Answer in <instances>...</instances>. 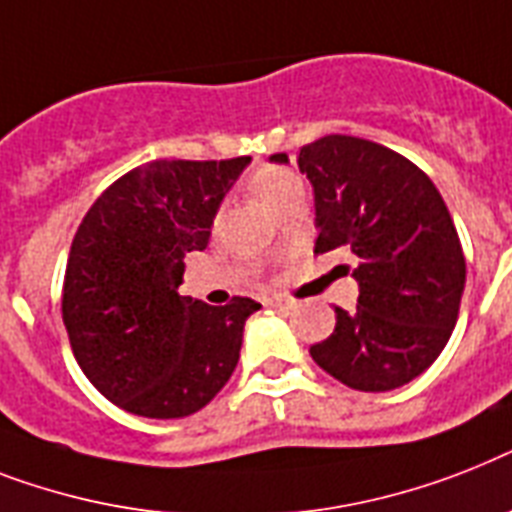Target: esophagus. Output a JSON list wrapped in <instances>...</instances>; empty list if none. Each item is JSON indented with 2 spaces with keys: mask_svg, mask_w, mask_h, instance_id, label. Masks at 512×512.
Masks as SVG:
<instances>
[{
  "mask_svg": "<svg viewBox=\"0 0 512 512\" xmlns=\"http://www.w3.org/2000/svg\"><path fill=\"white\" fill-rule=\"evenodd\" d=\"M272 306H280V309H296L298 301H293V298L285 296V293H275V296H272Z\"/></svg>",
  "mask_w": 512,
  "mask_h": 512,
  "instance_id": "obj_1",
  "label": "esophagus"
}]
</instances>
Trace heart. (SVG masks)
<instances>
[{"instance_id":"b5f03b06","label":"heart","mask_w":512,"mask_h":512,"mask_svg":"<svg viewBox=\"0 0 512 512\" xmlns=\"http://www.w3.org/2000/svg\"><path fill=\"white\" fill-rule=\"evenodd\" d=\"M248 190L275 216L290 200L304 198V182L285 166H261L259 171H253V177L248 179Z\"/></svg>"}]
</instances>
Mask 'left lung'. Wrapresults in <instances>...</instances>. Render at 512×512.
<instances>
[{"instance_id": "obj_1", "label": "left lung", "mask_w": 512, "mask_h": 512, "mask_svg": "<svg viewBox=\"0 0 512 512\" xmlns=\"http://www.w3.org/2000/svg\"><path fill=\"white\" fill-rule=\"evenodd\" d=\"M298 169L314 190V253H354L359 285L357 309L335 306V330L309 354L357 391L410 383L444 351L463 298L465 256L447 203L404 155L346 134L301 147Z\"/></svg>"}]
</instances>
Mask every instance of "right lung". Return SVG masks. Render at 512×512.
Masks as SVG:
<instances>
[{
	"mask_svg": "<svg viewBox=\"0 0 512 512\" xmlns=\"http://www.w3.org/2000/svg\"><path fill=\"white\" fill-rule=\"evenodd\" d=\"M251 158L153 161L94 200L65 267L73 357L108 402L142 418H187L235 372L245 320L261 304L211 306L179 293L224 195Z\"/></svg>",
	"mask_w": 512,
	"mask_h": 512,
	"instance_id": "1",
	"label": "right lung"
}]
</instances>
